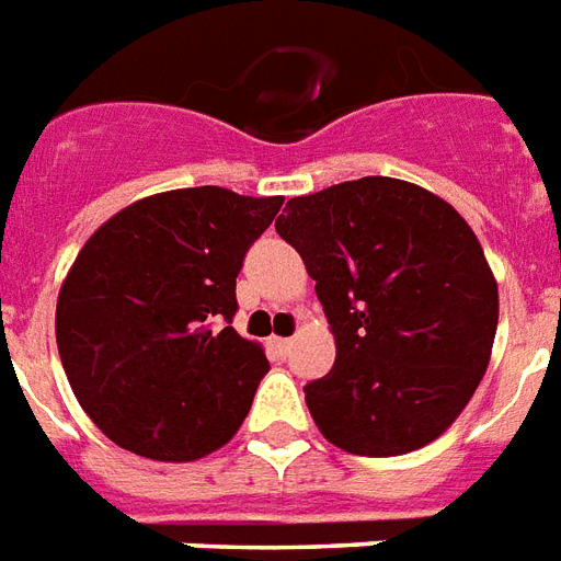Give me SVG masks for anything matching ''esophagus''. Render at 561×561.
Segmentation results:
<instances>
[{
    "mask_svg": "<svg viewBox=\"0 0 561 561\" xmlns=\"http://www.w3.org/2000/svg\"><path fill=\"white\" fill-rule=\"evenodd\" d=\"M271 347L279 353V356H285L290 347H294V337H273L271 341Z\"/></svg>",
    "mask_w": 561,
    "mask_h": 561,
    "instance_id": "34e87169",
    "label": "esophagus"
}]
</instances>
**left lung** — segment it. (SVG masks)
<instances>
[{
    "mask_svg": "<svg viewBox=\"0 0 561 561\" xmlns=\"http://www.w3.org/2000/svg\"><path fill=\"white\" fill-rule=\"evenodd\" d=\"M276 232L302 255L335 335V365L306 385L329 444L403 456L450 430L482 382L497 279L450 203L388 176L294 196Z\"/></svg>",
    "mask_w": 561,
    "mask_h": 561,
    "instance_id": "obj_1",
    "label": "left lung"
}]
</instances>
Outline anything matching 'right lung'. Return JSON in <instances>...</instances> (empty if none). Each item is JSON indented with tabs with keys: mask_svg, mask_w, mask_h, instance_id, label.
<instances>
[{
	"mask_svg": "<svg viewBox=\"0 0 561 561\" xmlns=\"http://www.w3.org/2000/svg\"><path fill=\"white\" fill-rule=\"evenodd\" d=\"M282 196L217 185L126 205L81 247L55 337L79 405L123 450L194 461L224 447L271 370L232 327L234 279Z\"/></svg>",
	"mask_w": 561,
	"mask_h": 561,
	"instance_id": "right-lung-1",
	"label": "right lung"
}]
</instances>
